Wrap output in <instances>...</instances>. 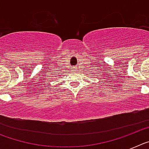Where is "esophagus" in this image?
Returning <instances> with one entry per match:
<instances>
[{
	"mask_svg": "<svg viewBox=\"0 0 149 149\" xmlns=\"http://www.w3.org/2000/svg\"><path fill=\"white\" fill-rule=\"evenodd\" d=\"M74 69H75V70H76V69H77V68H74Z\"/></svg>",
	"mask_w": 149,
	"mask_h": 149,
	"instance_id": "obj_1",
	"label": "esophagus"
}]
</instances>
